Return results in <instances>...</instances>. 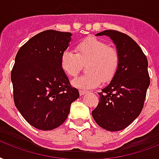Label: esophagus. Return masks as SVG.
I'll return each mask as SVG.
<instances>
[{
    "label": "esophagus",
    "instance_id": "1",
    "mask_svg": "<svg viewBox=\"0 0 159 159\" xmlns=\"http://www.w3.org/2000/svg\"><path fill=\"white\" fill-rule=\"evenodd\" d=\"M85 93H87V91L82 90V89L80 90V95H84V94H85Z\"/></svg>",
    "mask_w": 159,
    "mask_h": 159
}]
</instances>
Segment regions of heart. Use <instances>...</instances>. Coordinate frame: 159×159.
<instances>
[{"mask_svg": "<svg viewBox=\"0 0 159 159\" xmlns=\"http://www.w3.org/2000/svg\"><path fill=\"white\" fill-rule=\"evenodd\" d=\"M75 52L64 51L60 66L67 75L75 78L82 68V63L88 62L85 68L88 73L72 81L77 88L90 89L99 86L101 81L108 83L119 69L120 57L118 50L97 38L88 37L80 41L76 45Z\"/></svg>", "mask_w": 159, "mask_h": 159, "instance_id": "heart-1", "label": "heart"}]
</instances>
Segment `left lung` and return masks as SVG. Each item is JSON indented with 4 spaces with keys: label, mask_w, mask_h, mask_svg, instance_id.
I'll use <instances>...</instances> for the list:
<instances>
[{
    "label": "left lung",
    "mask_w": 159,
    "mask_h": 159,
    "mask_svg": "<svg viewBox=\"0 0 159 159\" xmlns=\"http://www.w3.org/2000/svg\"><path fill=\"white\" fill-rule=\"evenodd\" d=\"M95 35L111 39L120 61L114 78L99 93V104L92 111V116L104 129L119 131L129 126L142 111L150 84L148 60L139 45L124 33L107 30Z\"/></svg>",
    "instance_id": "8db88e82"
}]
</instances>
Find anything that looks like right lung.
<instances>
[{
  "instance_id": "1",
  "label": "right lung",
  "mask_w": 159,
  "mask_h": 159,
  "mask_svg": "<svg viewBox=\"0 0 159 159\" xmlns=\"http://www.w3.org/2000/svg\"><path fill=\"white\" fill-rule=\"evenodd\" d=\"M70 32L48 30L20 48L11 71L15 105L30 125L52 130L66 121L80 97L61 68L60 57L71 41Z\"/></svg>"
}]
</instances>
